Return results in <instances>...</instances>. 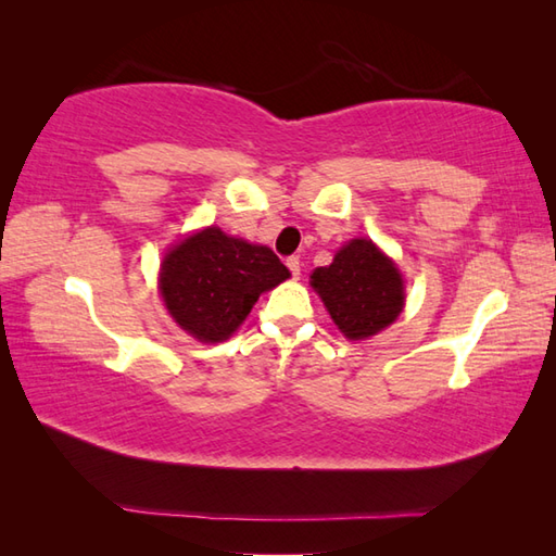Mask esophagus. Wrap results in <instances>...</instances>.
Wrapping results in <instances>:
<instances>
[{"mask_svg": "<svg viewBox=\"0 0 556 556\" xmlns=\"http://www.w3.org/2000/svg\"><path fill=\"white\" fill-rule=\"evenodd\" d=\"M288 268H290V274H292V278L298 280L300 278V270H302V264H300V256H288Z\"/></svg>", "mask_w": 556, "mask_h": 556, "instance_id": "esophagus-1", "label": "esophagus"}]
</instances>
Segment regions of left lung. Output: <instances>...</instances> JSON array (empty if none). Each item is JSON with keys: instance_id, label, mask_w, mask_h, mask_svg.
Segmentation results:
<instances>
[{"instance_id": "obj_1", "label": "left lung", "mask_w": 556, "mask_h": 556, "mask_svg": "<svg viewBox=\"0 0 556 556\" xmlns=\"http://www.w3.org/2000/svg\"><path fill=\"white\" fill-rule=\"evenodd\" d=\"M336 326L350 340H366L390 326L404 306L400 270L371 240H352L312 274Z\"/></svg>"}]
</instances>
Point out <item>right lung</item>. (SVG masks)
I'll return each mask as SVG.
<instances>
[{
  "instance_id": "add662e5",
  "label": "right lung",
  "mask_w": 556,
  "mask_h": 556,
  "mask_svg": "<svg viewBox=\"0 0 556 556\" xmlns=\"http://www.w3.org/2000/svg\"><path fill=\"white\" fill-rule=\"evenodd\" d=\"M290 278L288 266L262 244L204 228L170 250L162 264V298L176 324L202 342L228 340L258 294Z\"/></svg>"
}]
</instances>
